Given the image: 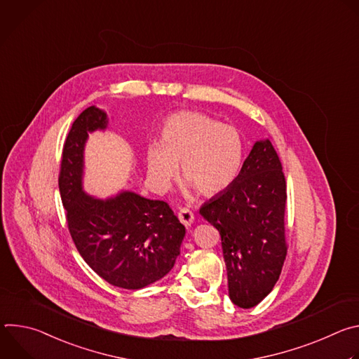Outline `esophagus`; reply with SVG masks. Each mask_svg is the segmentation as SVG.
<instances>
[{
	"label": "esophagus",
	"instance_id": "obj_1",
	"mask_svg": "<svg viewBox=\"0 0 359 359\" xmlns=\"http://www.w3.org/2000/svg\"><path fill=\"white\" fill-rule=\"evenodd\" d=\"M177 217H179V220H180L186 227H190L191 223H193V220H194V216H193L191 210L187 209V208H180Z\"/></svg>",
	"mask_w": 359,
	"mask_h": 359
}]
</instances>
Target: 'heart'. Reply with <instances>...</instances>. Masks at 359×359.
<instances>
[{
	"label": "heart",
	"mask_w": 359,
	"mask_h": 359,
	"mask_svg": "<svg viewBox=\"0 0 359 359\" xmlns=\"http://www.w3.org/2000/svg\"><path fill=\"white\" fill-rule=\"evenodd\" d=\"M244 159V140L237 128L201 112L183 111L169 116L159 133V146L146 150L147 177L153 189L165 191L180 172L186 189L206 196L233 184Z\"/></svg>",
	"instance_id": "obj_1"
}]
</instances>
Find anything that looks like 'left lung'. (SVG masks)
<instances>
[{"mask_svg": "<svg viewBox=\"0 0 359 359\" xmlns=\"http://www.w3.org/2000/svg\"><path fill=\"white\" fill-rule=\"evenodd\" d=\"M285 201L280 158L264 139L254 143L233 184L200 208L220 233L229 297L240 309L262 302L278 281L287 255Z\"/></svg>", "mask_w": 359, "mask_h": 359, "instance_id": "8db88e82", "label": "left lung"}]
</instances>
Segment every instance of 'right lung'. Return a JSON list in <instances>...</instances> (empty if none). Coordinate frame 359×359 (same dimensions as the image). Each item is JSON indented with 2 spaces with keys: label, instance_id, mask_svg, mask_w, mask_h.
Segmentation results:
<instances>
[{
  "label": "right lung",
  "instance_id": "right-lung-1",
  "mask_svg": "<svg viewBox=\"0 0 359 359\" xmlns=\"http://www.w3.org/2000/svg\"><path fill=\"white\" fill-rule=\"evenodd\" d=\"M107 126V112L96 107L75 119L64 143L60 191L71 237L85 263L115 287L139 290L173 269L186 229L166 201L129 190L108 198L83 191L85 143L89 133Z\"/></svg>",
  "mask_w": 359,
  "mask_h": 359
}]
</instances>
